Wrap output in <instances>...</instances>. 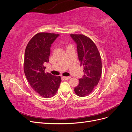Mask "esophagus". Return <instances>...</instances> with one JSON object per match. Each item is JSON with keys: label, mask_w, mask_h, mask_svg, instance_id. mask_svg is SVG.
Here are the masks:
<instances>
[{"label": "esophagus", "mask_w": 132, "mask_h": 132, "mask_svg": "<svg viewBox=\"0 0 132 132\" xmlns=\"http://www.w3.org/2000/svg\"><path fill=\"white\" fill-rule=\"evenodd\" d=\"M62 78L64 80H68L70 78V77H63Z\"/></svg>", "instance_id": "1"}]
</instances>
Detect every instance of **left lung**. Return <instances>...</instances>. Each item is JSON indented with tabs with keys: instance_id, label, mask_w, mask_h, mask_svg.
<instances>
[{
	"instance_id": "obj_1",
	"label": "left lung",
	"mask_w": 132,
	"mask_h": 132,
	"mask_svg": "<svg viewBox=\"0 0 132 132\" xmlns=\"http://www.w3.org/2000/svg\"><path fill=\"white\" fill-rule=\"evenodd\" d=\"M77 43L78 58L80 65L84 67V75L79 79V85L74 88L79 96H86L97 86L102 74L101 58L97 48L88 37L83 35L71 34Z\"/></svg>"
}]
</instances>
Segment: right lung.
Listing matches in <instances>:
<instances>
[{
	"label": "right lung",
	"mask_w": 132,
	"mask_h": 132,
	"mask_svg": "<svg viewBox=\"0 0 132 132\" xmlns=\"http://www.w3.org/2000/svg\"><path fill=\"white\" fill-rule=\"evenodd\" d=\"M59 34L40 32L28 43L25 51L23 70L30 86L44 98L53 97L61 82L60 76L45 73L44 63L49 62L51 47Z\"/></svg>",
	"instance_id": "add662e5"
}]
</instances>
